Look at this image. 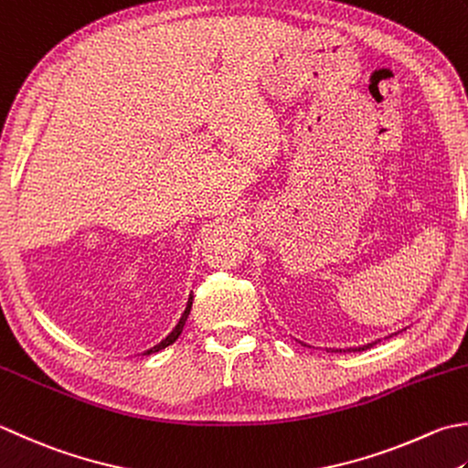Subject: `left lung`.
<instances>
[{
	"mask_svg": "<svg viewBox=\"0 0 468 468\" xmlns=\"http://www.w3.org/2000/svg\"><path fill=\"white\" fill-rule=\"evenodd\" d=\"M369 346H373V345H365V346H359V349H355V351H365V349H369Z\"/></svg>",
	"mask_w": 468,
	"mask_h": 468,
	"instance_id": "8db88e82",
	"label": "left lung"
}]
</instances>
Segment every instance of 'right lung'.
Instances as JSON below:
<instances>
[{
	"mask_svg": "<svg viewBox=\"0 0 468 468\" xmlns=\"http://www.w3.org/2000/svg\"><path fill=\"white\" fill-rule=\"evenodd\" d=\"M190 308H192V296L188 298V304H186V310H185V314H182V318H180V323L176 324V328H174V331L166 336V338H164V341L162 343H158V345H155V346H152V349L150 351H145V353H158V351H162V349H166V346L168 345H172L174 341H176V338L180 336V333H182V328H185V323H186V318H188V314H190Z\"/></svg>",
	"mask_w": 468,
	"mask_h": 468,
	"instance_id": "1",
	"label": "right lung"
}]
</instances>
